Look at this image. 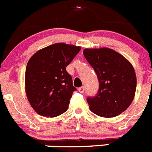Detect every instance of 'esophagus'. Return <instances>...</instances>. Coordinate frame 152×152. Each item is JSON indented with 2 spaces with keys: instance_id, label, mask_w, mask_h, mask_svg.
<instances>
[{
  "instance_id": "1",
  "label": "esophagus",
  "mask_w": 152,
  "mask_h": 152,
  "mask_svg": "<svg viewBox=\"0 0 152 152\" xmlns=\"http://www.w3.org/2000/svg\"><path fill=\"white\" fill-rule=\"evenodd\" d=\"M78 90H79L81 93H83L84 92H85V87H79V88H78Z\"/></svg>"
}]
</instances>
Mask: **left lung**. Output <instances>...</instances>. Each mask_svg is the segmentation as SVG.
<instances>
[{"mask_svg": "<svg viewBox=\"0 0 152 152\" xmlns=\"http://www.w3.org/2000/svg\"><path fill=\"white\" fill-rule=\"evenodd\" d=\"M99 79L97 94L87 99L90 109L101 117L113 118L125 111L134 99L135 72L122 55L112 49L86 48L83 51Z\"/></svg>", "mask_w": 152, "mask_h": 152, "instance_id": "8db88e82", "label": "left lung"}]
</instances>
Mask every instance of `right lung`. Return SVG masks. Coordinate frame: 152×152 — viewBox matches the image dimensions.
Returning a JSON list of instances; mask_svg holds the SVG:
<instances>
[{"instance_id": "right-lung-1", "label": "right lung", "mask_w": 152, "mask_h": 152, "mask_svg": "<svg viewBox=\"0 0 152 152\" xmlns=\"http://www.w3.org/2000/svg\"><path fill=\"white\" fill-rule=\"evenodd\" d=\"M81 48L56 43L38 50L26 69V92L32 108L45 117H56L67 110L76 88L66 67Z\"/></svg>"}]
</instances>
